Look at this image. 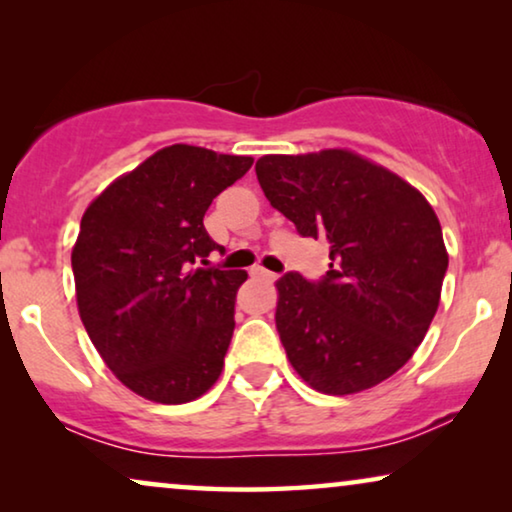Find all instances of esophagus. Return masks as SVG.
Wrapping results in <instances>:
<instances>
[{
  "instance_id": "34e87169",
  "label": "esophagus",
  "mask_w": 512,
  "mask_h": 512,
  "mask_svg": "<svg viewBox=\"0 0 512 512\" xmlns=\"http://www.w3.org/2000/svg\"><path fill=\"white\" fill-rule=\"evenodd\" d=\"M251 277H258V279H265V282H272V279H277L275 272L261 268V265H256V268H251Z\"/></svg>"
}]
</instances>
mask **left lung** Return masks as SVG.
I'll list each match as a JSON object with an SVG mask.
<instances>
[{
    "label": "left lung",
    "mask_w": 512,
    "mask_h": 512,
    "mask_svg": "<svg viewBox=\"0 0 512 512\" xmlns=\"http://www.w3.org/2000/svg\"><path fill=\"white\" fill-rule=\"evenodd\" d=\"M256 177L298 235L328 244L317 282L286 272L275 324L296 373L356 394L403 368L429 331L447 272L436 212L417 188L352 151L263 156Z\"/></svg>",
    "instance_id": "8db88e82"
}]
</instances>
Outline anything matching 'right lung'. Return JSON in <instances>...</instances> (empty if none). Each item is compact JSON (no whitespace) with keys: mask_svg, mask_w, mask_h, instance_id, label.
I'll list each match as a JSON object with an SVG mask.
<instances>
[{"mask_svg":"<svg viewBox=\"0 0 512 512\" xmlns=\"http://www.w3.org/2000/svg\"><path fill=\"white\" fill-rule=\"evenodd\" d=\"M251 163L167 146L83 214L72 251L81 321L118 380L149 401H195L219 380L247 272L200 268L223 251L202 219Z\"/></svg>","mask_w":512,"mask_h":512,"instance_id":"right-lung-1","label":"right lung"}]
</instances>
